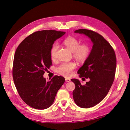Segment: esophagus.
<instances>
[{
	"label": "esophagus",
	"instance_id": "esophagus-1",
	"mask_svg": "<svg viewBox=\"0 0 130 130\" xmlns=\"http://www.w3.org/2000/svg\"><path fill=\"white\" fill-rule=\"evenodd\" d=\"M65 81H66V82H70V81H71V80H70V78H65Z\"/></svg>",
	"mask_w": 130,
	"mask_h": 130
}]
</instances>
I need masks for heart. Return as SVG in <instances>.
<instances>
[{
	"label": "heart",
	"instance_id": "b5f03b06",
	"mask_svg": "<svg viewBox=\"0 0 130 130\" xmlns=\"http://www.w3.org/2000/svg\"><path fill=\"white\" fill-rule=\"evenodd\" d=\"M64 43L73 54V56L77 60L84 61L90 55V48L87 44L80 45V42L77 39L73 37H69L66 38ZM59 46L57 43L54 44L50 49V56L53 59L56 57ZM76 67V64L74 62H65L59 65L56 71L60 75L65 77H69L72 75L73 70Z\"/></svg>",
	"mask_w": 130,
	"mask_h": 130
}]
</instances>
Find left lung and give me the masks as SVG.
<instances>
[{"mask_svg": "<svg viewBox=\"0 0 130 130\" xmlns=\"http://www.w3.org/2000/svg\"><path fill=\"white\" fill-rule=\"evenodd\" d=\"M74 32L86 36L93 43L89 57L77 71L79 77L90 81L82 86L78 79H71L75 85L74 102L81 108H89L99 104L109 92L115 74L116 55L109 43L98 33L87 29Z\"/></svg>", "mask_w": 130, "mask_h": 130, "instance_id": "obj_1", "label": "left lung"}]
</instances>
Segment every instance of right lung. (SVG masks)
<instances>
[{"instance_id":"add662e5","label":"right lung","mask_w":130,"mask_h":130,"mask_svg":"<svg viewBox=\"0 0 130 130\" xmlns=\"http://www.w3.org/2000/svg\"><path fill=\"white\" fill-rule=\"evenodd\" d=\"M65 33L52 30L36 32L26 37L16 50L14 82L22 99L32 108L41 110L51 106L65 82L63 76L56 75L47 81L43 75L52 64L50 49Z\"/></svg>"}]
</instances>
